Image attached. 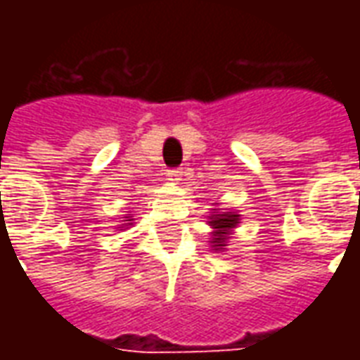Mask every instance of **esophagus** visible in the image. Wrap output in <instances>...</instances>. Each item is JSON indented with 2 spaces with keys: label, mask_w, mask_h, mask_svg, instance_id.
Returning <instances> with one entry per match:
<instances>
[{
  "label": "esophagus",
  "mask_w": 360,
  "mask_h": 360,
  "mask_svg": "<svg viewBox=\"0 0 360 360\" xmlns=\"http://www.w3.org/2000/svg\"><path fill=\"white\" fill-rule=\"evenodd\" d=\"M167 177L172 181H179L183 177V169L181 167H175V169H167Z\"/></svg>",
  "instance_id": "esophagus-1"
}]
</instances>
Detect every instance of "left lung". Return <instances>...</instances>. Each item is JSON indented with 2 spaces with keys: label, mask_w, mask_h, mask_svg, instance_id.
I'll return each instance as SVG.
<instances>
[{
  "label": "left lung",
  "mask_w": 360,
  "mask_h": 360,
  "mask_svg": "<svg viewBox=\"0 0 360 360\" xmlns=\"http://www.w3.org/2000/svg\"><path fill=\"white\" fill-rule=\"evenodd\" d=\"M212 226L218 229V233H216V239H214V247H226V231L227 229H231L239 224V216L237 214H231V212H227V214H214V218L210 221Z\"/></svg>",
  "instance_id": "1"
}]
</instances>
